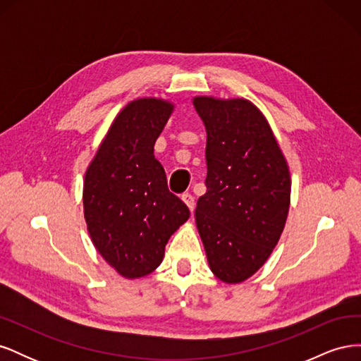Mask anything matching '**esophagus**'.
Returning a JSON list of instances; mask_svg holds the SVG:
<instances>
[{"instance_id": "34e87169", "label": "esophagus", "mask_w": 361, "mask_h": 361, "mask_svg": "<svg viewBox=\"0 0 361 361\" xmlns=\"http://www.w3.org/2000/svg\"><path fill=\"white\" fill-rule=\"evenodd\" d=\"M182 202L188 206V209L192 212L194 211V197L190 192H183L182 194Z\"/></svg>"}]
</instances>
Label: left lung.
<instances>
[{"mask_svg": "<svg viewBox=\"0 0 361 361\" xmlns=\"http://www.w3.org/2000/svg\"><path fill=\"white\" fill-rule=\"evenodd\" d=\"M206 129V188L195 224L216 279L243 283L277 245L290 204V173L267 117L244 97H192Z\"/></svg>", "mask_w": 361, "mask_h": 361, "instance_id": "left-lung-1", "label": "left lung"}]
</instances>
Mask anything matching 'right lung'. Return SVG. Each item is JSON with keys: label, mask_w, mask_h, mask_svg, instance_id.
Listing matches in <instances>:
<instances>
[{"label": "right lung", "mask_w": 361, "mask_h": 361, "mask_svg": "<svg viewBox=\"0 0 361 361\" xmlns=\"http://www.w3.org/2000/svg\"><path fill=\"white\" fill-rule=\"evenodd\" d=\"M174 110L161 97H138L120 111L85 170L82 204L92 243L125 279L154 272L190 209L167 187L154 155Z\"/></svg>", "instance_id": "obj_1"}]
</instances>
